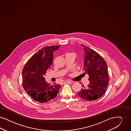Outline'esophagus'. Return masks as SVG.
<instances>
[{"label": "esophagus", "mask_w": 131, "mask_h": 131, "mask_svg": "<svg viewBox=\"0 0 131 131\" xmlns=\"http://www.w3.org/2000/svg\"><path fill=\"white\" fill-rule=\"evenodd\" d=\"M65 83H67V84H71L72 83H73V82H72V81H68L65 82Z\"/></svg>", "instance_id": "esophagus-1"}]
</instances>
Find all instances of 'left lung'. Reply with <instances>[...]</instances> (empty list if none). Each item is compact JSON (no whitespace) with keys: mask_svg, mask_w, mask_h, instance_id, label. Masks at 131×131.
I'll list each match as a JSON object with an SVG mask.
<instances>
[{"mask_svg":"<svg viewBox=\"0 0 131 131\" xmlns=\"http://www.w3.org/2000/svg\"><path fill=\"white\" fill-rule=\"evenodd\" d=\"M84 47L83 70L88 74L90 81L87 86L82 88L77 95L86 101H93L102 96L106 91L110 78L108 66L101 55L89 47L81 45Z\"/></svg>","mask_w":131,"mask_h":131,"instance_id":"left-lung-1","label":"left lung"}]
</instances>
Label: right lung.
<instances>
[{"label":"right lung","instance_id":"add662e5","mask_svg":"<svg viewBox=\"0 0 131 131\" xmlns=\"http://www.w3.org/2000/svg\"><path fill=\"white\" fill-rule=\"evenodd\" d=\"M60 46L42 48L27 61L22 71L24 90L34 100L46 103L57 95L61 86L55 83L51 85L45 81V76L50 68L53 59V52Z\"/></svg>","mask_w":131,"mask_h":131}]
</instances>
